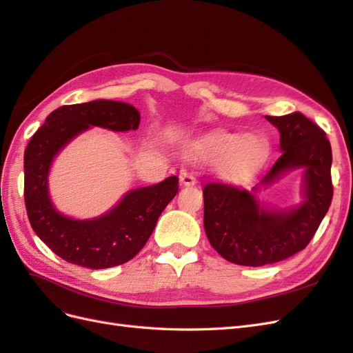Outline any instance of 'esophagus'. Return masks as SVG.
Masks as SVG:
<instances>
[{"label":"esophagus","mask_w":353,"mask_h":353,"mask_svg":"<svg viewBox=\"0 0 353 353\" xmlns=\"http://www.w3.org/2000/svg\"><path fill=\"white\" fill-rule=\"evenodd\" d=\"M179 181H181V185H184V187H191L197 183L196 176L193 174L187 172V170H183V172L179 174Z\"/></svg>","instance_id":"esophagus-1"}]
</instances>
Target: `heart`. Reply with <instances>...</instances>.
<instances>
[{
    "label": "heart",
    "mask_w": 353,
    "mask_h": 353,
    "mask_svg": "<svg viewBox=\"0 0 353 353\" xmlns=\"http://www.w3.org/2000/svg\"><path fill=\"white\" fill-rule=\"evenodd\" d=\"M197 153L205 157L227 156L222 169L225 174L234 175L258 166L266 156V145L254 135L241 138L236 134H218L200 143Z\"/></svg>",
    "instance_id": "b5f03b06"
}]
</instances>
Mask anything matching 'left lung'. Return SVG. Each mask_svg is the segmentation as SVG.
<instances>
[{
	"mask_svg": "<svg viewBox=\"0 0 353 353\" xmlns=\"http://www.w3.org/2000/svg\"><path fill=\"white\" fill-rule=\"evenodd\" d=\"M266 119L279 128L283 153L261 184L268 185L285 170L303 168L302 205L266 210L251 191L222 183L203 187V223L209 243L223 259L244 266L275 263L303 250L333 199V156L325 132L301 112L266 116ZM258 190L256 185L252 190L258 193Z\"/></svg>",
	"mask_w": 353,
	"mask_h": 353,
	"instance_id": "left-lung-1",
	"label": "left lung"
}]
</instances>
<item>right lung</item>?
Returning <instances> with one entry per match:
<instances>
[{"label":"right lung","mask_w":353,"mask_h":353,"mask_svg":"<svg viewBox=\"0 0 353 353\" xmlns=\"http://www.w3.org/2000/svg\"><path fill=\"white\" fill-rule=\"evenodd\" d=\"M140 113L131 104L95 100L61 105L48 114L25 150V205L30 227L61 259L91 270L131 261L150 239L160 213L178 193V176L131 190L105 215L77 221L56 210L48 196L54 156L90 126L112 131L137 130Z\"/></svg>","instance_id":"1"}]
</instances>
